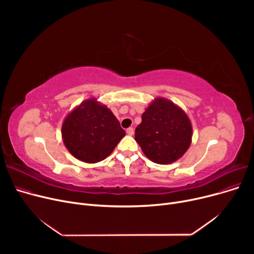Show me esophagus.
<instances>
[{
    "instance_id": "esophagus-1",
    "label": "esophagus",
    "mask_w": 254,
    "mask_h": 254,
    "mask_svg": "<svg viewBox=\"0 0 254 254\" xmlns=\"http://www.w3.org/2000/svg\"><path fill=\"white\" fill-rule=\"evenodd\" d=\"M127 134L128 136H132V135H134V128H132V127H128V128L127 129Z\"/></svg>"
}]
</instances>
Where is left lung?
Listing matches in <instances>:
<instances>
[{
  "label": "left lung",
  "instance_id": "left-lung-1",
  "mask_svg": "<svg viewBox=\"0 0 254 254\" xmlns=\"http://www.w3.org/2000/svg\"><path fill=\"white\" fill-rule=\"evenodd\" d=\"M192 127L183 109L166 98H155L142 114L135 140L143 153L159 165L174 163L191 144Z\"/></svg>",
  "mask_w": 254,
  "mask_h": 254
}]
</instances>
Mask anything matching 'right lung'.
<instances>
[{
  "label": "right lung",
  "mask_w": 254,
  "mask_h": 254,
  "mask_svg": "<svg viewBox=\"0 0 254 254\" xmlns=\"http://www.w3.org/2000/svg\"><path fill=\"white\" fill-rule=\"evenodd\" d=\"M125 136L126 131L112 111L96 98L75 107L62 126L65 148L87 164L99 163L109 156Z\"/></svg>",
  "instance_id": "right-lung-1"
}]
</instances>
